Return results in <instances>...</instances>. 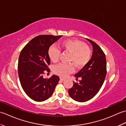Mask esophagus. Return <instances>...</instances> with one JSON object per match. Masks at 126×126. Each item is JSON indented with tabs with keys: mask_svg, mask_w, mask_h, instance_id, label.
Segmentation results:
<instances>
[{
	"mask_svg": "<svg viewBox=\"0 0 126 126\" xmlns=\"http://www.w3.org/2000/svg\"><path fill=\"white\" fill-rule=\"evenodd\" d=\"M60 80H61V81H64L65 79H63V78H60Z\"/></svg>",
	"mask_w": 126,
	"mask_h": 126,
	"instance_id": "1",
	"label": "esophagus"
}]
</instances>
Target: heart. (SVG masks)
<instances>
[{"label": "heart", "mask_w": 126, "mask_h": 126, "mask_svg": "<svg viewBox=\"0 0 126 126\" xmlns=\"http://www.w3.org/2000/svg\"><path fill=\"white\" fill-rule=\"evenodd\" d=\"M58 47L64 52L70 53L68 62L70 64H60L53 68L54 73L63 77L67 76L74 71L75 66L81 69L89 62L92 57V50L88 45L77 39H66L59 44ZM48 56L52 62H57L60 59V50L55 47L48 50ZM73 63V65L72 64Z\"/></svg>", "instance_id": "obj_1"}]
</instances>
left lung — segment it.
Masks as SVG:
<instances>
[{
	"label": "left lung",
	"instance_id": "obj_1",
	"mask_svg": "<svg viewBox=\"0 0 126 126\" xmlns=\"http://www.w3.org/2000/svg\"><path fill=\"white\" fill-rule=\"evenodd\" d=\"M87 39L93 45L92 58L88 64L75 75L77 79L81 77L79 83L73 82V87L68 91L73 100L80 102L89 101L97 94L107 74L106 58L103 50L95 42Z\"/></svg>",
	"mask_w": 126,
	"mask_h": 126
}]
</instances>
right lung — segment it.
Instances as JSON below:
<instances>
[{"label":"right lung","mask_w":126,"mask_h":126,"mask_svg":"<svg viewBox=\"0 0 126 126\" xmlns=\"http://www.w3.org/2000/svg\"><path fill=\"white\" fill-rule=\"evenodd\" d=\"M62 36H36L20 53L18 69L20 84L26 94L34 101L42 102L49 98L60 80L55 75L49 79H44L43 76L45 71H50L48 50Z\"/></svg>","instance_id":"right-lung-1"}]
</instances>
